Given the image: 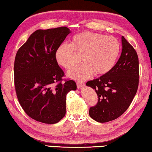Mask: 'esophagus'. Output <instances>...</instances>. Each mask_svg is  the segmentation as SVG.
Instances as JSON below:
<instances>
[{
    "mask_svg": "<svg viewBox=\"0 0 152 152\" xmlns=\"http://www.w3.org/2000/svg\"><path fill=\"white\" fill-rule=\"evenodd\" d=\"M76 85H77V87H78V88L80 89V88H83V87H84V86H85V84H84V82H76Z\"/></svg>",
    "mask_w": 152,
    "mask_h": 152,
    "instance_id": "1",
    "label": "esophagus"
}]
</instances>
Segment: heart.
<instances>
[{
  "instance_id": "b5f03b06",
  "label": "heart",
  "mask_w": 152,
  "mask_h": 152,
  "mask_svg": "<svg viewBox=\"0 0 152 152\" xmlns=\"http://www.w3.org/2000/svg\"><path fill=\"white\" fill-rule=\"evenodd\" d=\"M121 50L116 37L85 31L77 33L70 44L62 43L55 52L59 65L70 70L78 62L77 55H82L83 64L68 73V77L77 80H84L94 73L104 75L114 67Z\"/></svg>"
}]
</instances>
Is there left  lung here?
Wrapping results in <instances>:
<instances>
[{
  "label": "left lung",
  "instance_id": "obj_1",
  "mask_svg": "<svg viewBox=\"0 0 152 152\" xmlns=\"http://www.w3.org/2000/svg\"><path fill=\"white\" fill-rule=\"evenodd\" d=\"M122 51L112 70L86 82L98 95V102L90 108L89 115L99 123L117 119L132 103L139 84V60L137 52L121 37Z\"/></svg>",
  "mask_w": 152,
  "mask_h": 152
}]
</instances>
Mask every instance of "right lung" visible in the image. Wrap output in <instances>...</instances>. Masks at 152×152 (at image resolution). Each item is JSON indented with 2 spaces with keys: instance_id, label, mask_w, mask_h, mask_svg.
Segmentation results:
<instances>
[{
  "instance_id": "1",
  "label": "right lung",
  "mask_w": 152,
  "mask_h": 152,
  "mask_svg": "<svg viewBox=\"0 0 152 152\" xmlns=\"http://www.w3.org/2000/svg\"><path fill=\"white\" fill-rule=\"evenodd\" d=\"M70 32L66 27L35 31L15 56L17 99L27 115L37 121H60L66 115L67 94L76 90L74 80L61 82L64 72L55 57L56 49Z\"/></svg>"
}]
</instances>
